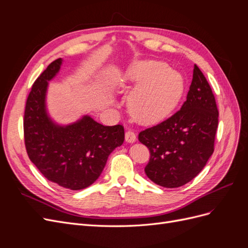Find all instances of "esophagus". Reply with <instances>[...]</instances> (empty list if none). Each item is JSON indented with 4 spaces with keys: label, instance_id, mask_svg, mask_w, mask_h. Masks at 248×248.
I'll return each instance as SVG.
<instances>
[{
    "label": "esophagus",
    "instance_id": "esophagus-1",
    "mask_svg": "<svg viewBox=\"0 0 248 248\" xmlns=\"http://www.w3.org/2000/svg\"><path fill=\"white\" fill-rule=\"evenodd\" d=\"M125 140H126L127 142H129V144H132V142H134V141L137 140L136 133H134V132L131 131V130L126 131V133H125Z\"/></svg>",
    "mask_w": 248,
    "mask_h": 248
}]
</instances>
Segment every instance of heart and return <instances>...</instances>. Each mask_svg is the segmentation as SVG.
<instances>
[{"label": "heart", "mask_w": 248, "mask_h": 248, "mask_svg": "<svg viewBox=\"0 0 248 248\" xmlns=\"http://www.w3.org/2000/svg\"><path fill=\"white\" fill-rule=\"evenodd\" d=\"M123 80L136 86L128 98L134 119L152 124L167 118L181 100L185 79L181 73L159 61H141L130 65ZM122 80V81H123Z\"/></svg>", "instance_id": "heart-1"}]
</instances>
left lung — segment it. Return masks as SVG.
Instances as JSON below:
<instances>
[{
	"label": "left lung",
	"mask_w": 248,
	"mask_h": 248,
	"mask_svg": "<svg viewBox=\"0 0 248 248\" xmlns=\"http://www.w3.org/2000/svg\"><path fill=\"white\" fill-rule=\"evenodd\" d=\"M218 110L212 90L197 65L186 101L166 121L141 131L151 153L145 168L155 184L176 188L197 177L214 151Z\"/></svg>",
	"instance_id": "1"
}]
</instances>
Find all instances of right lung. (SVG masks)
<instances>
[{"label": "right lung", "mask_w": 248, "mask_h": 248, "mask_svg": "<svg viewBox=\"0 0 248 248\" xmlns=\"http://www.w3.org/2000/svg\"><path fill=\"white\" fill-rule=\"evenodd\" d=\"M63 59L50 63L36 79L25 110V144L29 158L48 181L70 190L92 185L109 154L124 141L121 125L104 126L89 115L60 124L49 115V81L61 69Z\"/></svg>", "instance_id": "add662e5"}]
</instances>
